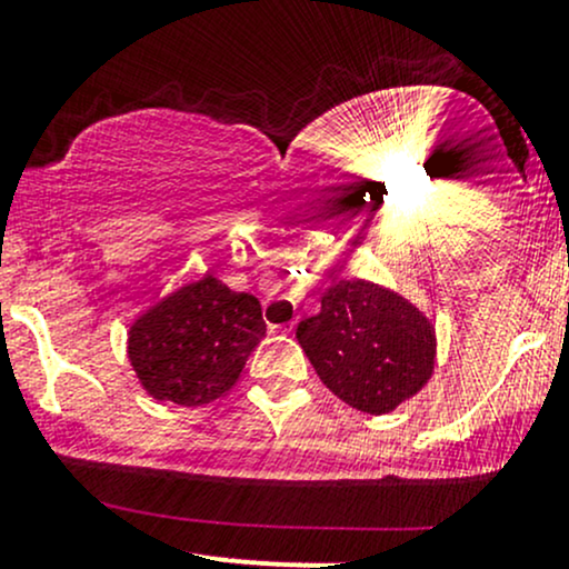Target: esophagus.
<instances>
[{
    "instance_id": "34e87169",
    "label": "esophagus",
    "mask_w": 569,
    "mask_h": 569,
    "mask_svg": "<svg viewBox=\"0 0 569 569\" xmlns=\"http://www.w3.org/2000/svg\"><path fill=\"white\" fill-rule=\"evenodd\" d=\"M274 330H278V332H283V336H291V332H295V321H289V325H280V327H274Z\"/></svg>"
}]
</instances>
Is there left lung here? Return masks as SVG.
<instances>
[{
    "mask_svg": "<svg viewBox=\"0 0 569 569\" xmlns=\"http://www.w3.org/2000/svg\"><path fill=\"white\" fill-rule=\"evenodd\" d=\"M319 380L349 407L386 416L421 391L435 371V325L407 297L363 278H341L321 311L297 325Z\"/></svg>",
    "mask_w": 569,
    "mask_h": 569,
    "instance_id": "8db88e82",
    "label": "left lung"
}]
</instances>
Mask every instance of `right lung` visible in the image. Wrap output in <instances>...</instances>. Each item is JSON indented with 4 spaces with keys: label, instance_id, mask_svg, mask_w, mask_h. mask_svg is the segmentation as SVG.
Returning <instances> with one entry per match:
<instances>
[{
    "label": "right lung",
    "instance_id": "1",
    "mask_svg": "<svg viewBox=\"0 0 569 569\" xmlns=\"http://www.w3.org/2000/svg\"><path fill=\"white\" fill-rule=\"evenodd\" d=\"M263 332L256 297L203 274L131 321L126 352L148 396L200 407L237 386Z\"/></svg>",
    "mask_w": 569,
    "mask_h": 569
}]
</instances>
